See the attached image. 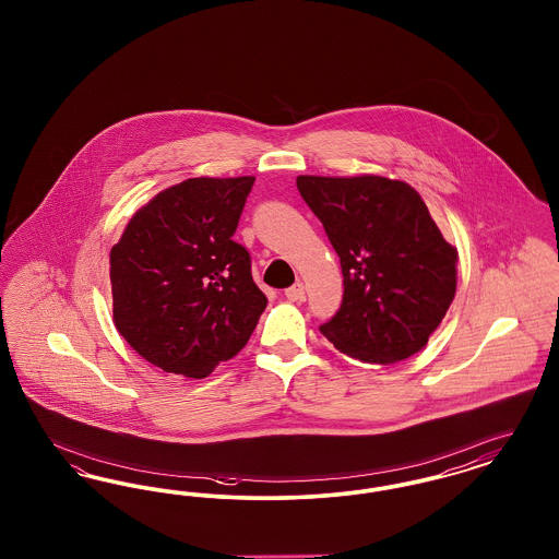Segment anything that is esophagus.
I'll return each mask as SVG.
<instances>
[{
	"mask_svg": "<svg viewBox=\"0 0 559 559\" xmlns=\"http://www.w3.org/2000/svg\"><path fill=\"white\" fill-rule=\"evenodd\" d=\"M285 297H287L289 301H304V299H306V289H304L301 283H295L293 287H289V289L285 292Z\"/></svg>",
	"mask_w": 559,
	"mask_h": 559,
	"instance_id": "34e87169",
	"label": "esophagus"
}]
</instances>
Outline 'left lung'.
Listing matches in <instances>:
<instances>
[{"label": "left lung", "instance_id": "left-lung-1", "mask_svg": "<svg viewBox=\"0 0 559 559\" xmlns=\"http://www.w3.org/2000/svg\"><path fill=\"white\" fill-rule=\"evenodd\" d=\"M340 255L344 299L320 333L349 358L392 365L426 347L456 292V249L419 192L381 176H297Z\"/></svg>", "mask_w": 559, "mask_h": 559}]
</instances>
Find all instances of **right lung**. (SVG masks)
Segmentation results:
<instances>
[{
  "mask_svg": "<svg viewBox=\"0 0 559 559\" xmlns=\"http://www.w3.org/2000/svg\"><path fill=\"white\" fill-rule=\"evenodd\" d=\"M255 178H190L133 213L110 249L112 322L165 372L203 379L239 354L266 310L233 240Z\"/></svg>",
  "mask_w": 559,
  "mask_h": 559,
  "instance_id": "add662e5",
  "label": "right lung"
}]
</instances>
